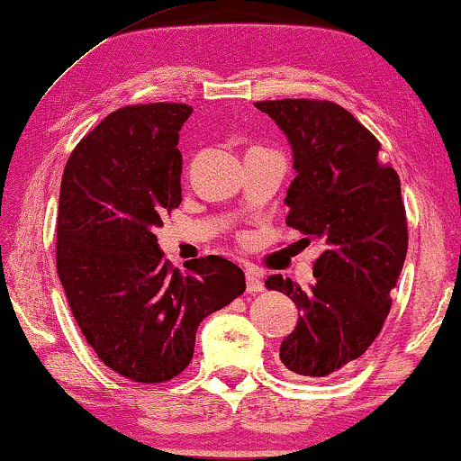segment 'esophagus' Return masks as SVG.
I'll use <instances>...</instances> for the list:
<instances>
[{"label": "esophagus", "instance_id": "34e87169", "mask_svg": "<svg viewBox=\"0 0 461 461\" xmlns=\"http://www.w3.org/2000/svg\"><path fill=\"white\" fill-rule=\"evenodd\" d=\"M245 287H248V292H249V294L264 292V283H262V276L258 275L254 268H248V270H245Z\"/></svg>", "mask_w": 461, "mask_h": 461}]
</instances>
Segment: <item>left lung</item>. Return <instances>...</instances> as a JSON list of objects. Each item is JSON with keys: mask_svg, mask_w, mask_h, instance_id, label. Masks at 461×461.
<instances>
[{"mask_svg": "<svg viewBox=\"0 0 461 461\" xmlns=\"http://www.w3.org/2000/svg\"><path fill=\"white\" fill-rule=\"evenodd\" d=\"M256 109L287 136L295 178L287 188V226L323 243L308 292L270 275L287 294L298 323L281 342L289 374L327 377L352 367L374 344L390 312L407 256V218L399 174L380 161V142L330 100H267Z\"/></svg>", "mask_w": 461, "mask_h": 461, "instance_id": "8db88e82", "label": "left lung"}]
</instances>
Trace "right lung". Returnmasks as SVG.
Listing matches in <instances>:
<instances>
[{"label": "right lung", "instance_id": "obj_1", "mask_svg": "<svg viewBox=\"0 0 461 461\" xmlns=\"http://www.w3.org/2000/svg\"><path fill=\"white\" fill-rule=\"evenodd\" d=\"M193 109L123 106L68 157L60 182L56 268L68 306L100 361L134 382L186 369L201 321L245 292L243 270L220 256L188 273L163 260L155 229L180 205L178 131Z\"/></svg>", "mask_w": 461, "mask_h": 461}]
</instances>
